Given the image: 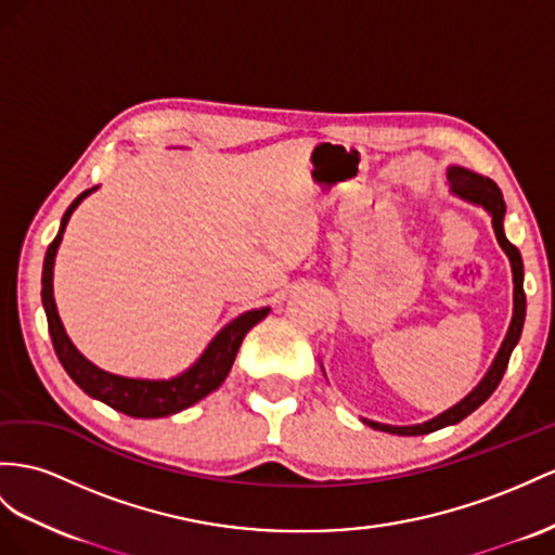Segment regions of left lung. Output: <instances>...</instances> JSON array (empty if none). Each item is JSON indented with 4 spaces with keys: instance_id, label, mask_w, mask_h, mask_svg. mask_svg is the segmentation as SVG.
Here are the masks:
<instances>
[{
    "instance_id": "8db88e82",
    "label": "left lung",
    "mask_w": 555,
    "mask_h": 555,
    "mask_svg": "<svg viewBox=\"0 0 555 555\" xmlns=\"http://www.w3.org/2000/svg\"><path fill=\"white\" fill-rule=\"evenodd\" d=\"M448 182H450V190H452L454 196H460V198H464V202L486 208L490 212L492 230L496 234V241H500L502 250L508 255L511 272H514V317H511V325H508V331H506V337H504L500 351H496V357H494V361L490 365V371L486 373V377L478 382V387L468 396H464V399L457 405L448 408L446 413H440L438 417H434L429 422L410 424V426L382 424V422H373V420H365V417L361 420L363 424L373 426V429H377V431H387V434H396V436H422V434H431V431L443 429V426L457 424L464 417L472 415L474 410L486 403L490 396H492V391L500 387V382H502V377L506 373L508 359H511V351H514V347L518 345L520 333H522V323H525L522 258H520V250L514 244H511V241L504 234V216H506L504 196H502L500 188H496V184L490 178L478 176V173H474V170L462 168V166H450L448 168Z\"/></svg>"
}]
</instances>
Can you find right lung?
I'll use <instances>...</instances> for the list:
<instances>
[{
  "label": "right lung",
  "mask_w": 555,
  "mask_h": 555,
  "mask_svg": "<svg viewBox=\"0 0 555 555\" xmlns=\"http://www.w3.org/2000/svg\"><path fill=\"white\" fill-rule=\"evenodd\" d=\"M95 190L98 188L81 192L75 202L69 204V208L65 210V216L61 220V230L47 250L44 269H41V302H44L55 357H59L65 373L75 379V385L79 389L87 391L91 399H98L105 405L119 410L124 415L142 417V420L176 415L180 410L202 401L204 396L216 391L222 385L224 377L232 371L236 351L241 343H244L246 333L255 323H260L269 314V307L250 309L246 314H241L234 321L227 323L224 328L210 339V345L206 347L202 357L196 359V363L170 379L121 377L93 365L87 357H83V353H79V349L73 345V339L67 337L63 328V321L59 317V309H55V300H53V262L63 241V232L69 216H73L75 208Z\"/></svg>",
  "instance_id": "1"
}]
</instances>
